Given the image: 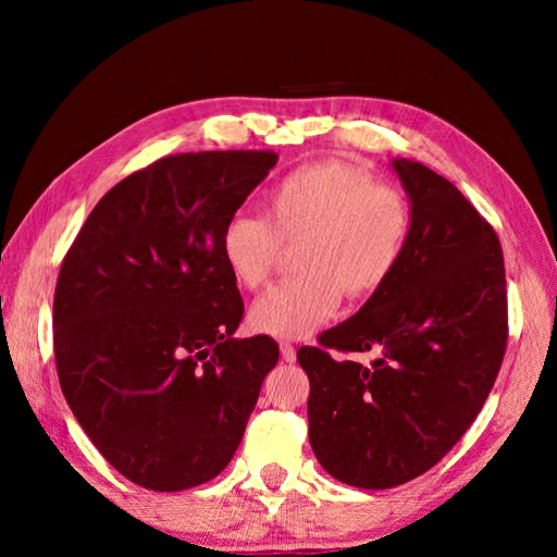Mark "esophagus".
<instances>
[{"mask_svg": "<svg viewBox=\"0 0 557 557\" xmlns=\"http://www.w3.org/2000/svg\"><path fill=\"white\" fill-rule=\"evenodd\" d=\"M280 354H282V358H285L287 363H295L297 361V351H295V346H292V344H280Z\"/></svg>", "mask_w": 557, "mask_h": 557, "instance_id": "esophagus-1", "label": "esophagus"}]
</instances>
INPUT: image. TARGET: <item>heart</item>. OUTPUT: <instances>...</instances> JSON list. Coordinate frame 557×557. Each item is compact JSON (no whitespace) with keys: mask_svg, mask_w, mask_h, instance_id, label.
<instances>
[{"mask_svg":"<svg viewBox=\"0 0 557 557\" xmlns=\"http://www.w3.org/2000/svg\"><path fill=\"white\" fill-rule=\"evenodd\" d=\"M410 209L398 188L342 162L301 166L270 188L265 219L235 213L221 231V258L240 287L270 280L280 243L295 245L299 277L252 301V332L305 338L338 309L342 292L361 299L381 289L403 258Z\"/></svg>","mask_w":557,"mask_h":557,"instance_id":"1","label":"heart"}]
</instances>
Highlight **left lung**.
I'll return each mask as SVG.
<instances>
[{"label":"left lung","instance_id":"left-lung-1","mask_svg":"<svg viewBox=\"0 0 557 557\" xmlns=\"http://www.w3.org/2000/svg\"><path fill=\"white\" fill-rule=\"evenodd\" d=\"M410 203L398 268L358 312L301 346L309 445L329 474L393 488L457 445L502 369L508 334L504 252L459 188L412 159H393ZM332 350L380 354L371 367Z\"/></svg>","mask_w":557,"mask_h":557}]
</instances>
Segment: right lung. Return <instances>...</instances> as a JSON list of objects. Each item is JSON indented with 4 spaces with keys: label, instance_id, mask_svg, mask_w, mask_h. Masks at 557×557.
<instances>
[{
    "label": "right lung",
    "instance_id": "obj_1",
    "mask_svg": "<svg viewBox=\"0 0 557 557\" xmlns=\"http://www.w3.org/2000/svg\"><path fill=\"white\" fill-rule=\"evenodd\" d=\"M275 152L164 157L102 196L55 282L53 354L75 420L122 476L184 492L228 467L275 338H235L221 231Z\"/></svg>",
    "mask_w": 557,
    "mask_h": 557
}]
</instances>
